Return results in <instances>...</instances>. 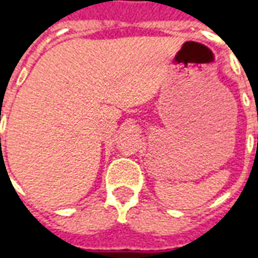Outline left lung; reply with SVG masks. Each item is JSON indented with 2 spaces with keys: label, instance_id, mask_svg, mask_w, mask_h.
I'll return each instance as SVG.
<instances>
[{
  "label": "left lung",
  "instance_id": "8db88e82",
  "mask_svg": "<svg viewBox=\"0 0 258 258\" xmlns=\"http://www.w3.org/2000/svg\"><path fill=\"white\" fill-rule=\"evenodd\" d=\"M257 144H258V138H257Z\"/></svg>",
  "mask_w": 258,
  "mask_h": 258
}]
</instances>
